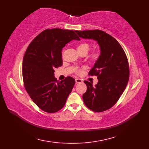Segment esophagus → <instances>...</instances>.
<instances>
[{"label": "esophagus", "mask_w": 149, "mask_h": 149, "mask_svg": "<svg viewBox=\"0 0 149 149\" xmlns=\"http://www.w3.org/2000/svg\"><path fill=\"white\" fill-rule=\"evenodd\" d=\"M75 81H76V83H81L83 82V81H82V79H81L79 78H76Z\"/></svg>", "instance_id": "esophagus-1"}]
</instances>
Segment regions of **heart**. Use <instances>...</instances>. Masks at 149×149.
I'll return each mask as SVG.
<instances>
[{
    "mask_svg": "<svg viewBox=\"0 0 149 149\" xmlns=\"http://www.w3.org/2000/svg\"><path fill=\"white\" fill-rule=\"evenodd\" d=\"M89 49V45L88 43H81L79 45H78L77 47V51L78 52H86L87 53ZM100 55V50L99 49H94V50L93 52L91 53V56H90V58L91 59L93 60H97ZM82 73V70H78L77 71V73L78 74H81Z\"/></svg>",
    "mask_w": 149,
    "mask_h": 149,
    "instance_id": "1",
    "label": "heart"
}]
</instances>
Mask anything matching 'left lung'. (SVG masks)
I'll list each match as a JSON object with an SVG mask.
<instances>
[{
    "label": "left lung",
    "mask_w": 149,
    "mask_h": 149,
    "mask_svg": "<svg viewBox=\"0 0 149 149\" xmlns=\"http://www.w3.org/2000/svg\"><path fill=\"white\" fill-rule=\"evenodd\" d=\"M81 38L96 40L101 53L89 75L97 76L98 83L84 81L86 92L83 99L85 105L94 112L110 109L119 100L126 88L129 77L127 56L123 48L110 35L100 30L75 31Z\"/></svg>",
    "instance_id": "1"
}]
</instances>
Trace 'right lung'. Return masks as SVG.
<instances>
[{
  "label": "right lung",
  "instance_id": "right-lung-1",
  "mask_svg": "<svg viewBox=\"0 0 149 149\" xmlns=\"http://www.w3.org/2000/svg\"><path fill=\"white\" fill-rule=\"evenodd\" d=\"M73 40H80L73 30L47 29L32 40L25 53V88L37 106L48 113L63 107L75 83L71 76L61 81L54 76V69L63 65L62 48Z\"/></svg>",
  "mask_w": 149,
  "mask_h": 149
}]
</instances>
